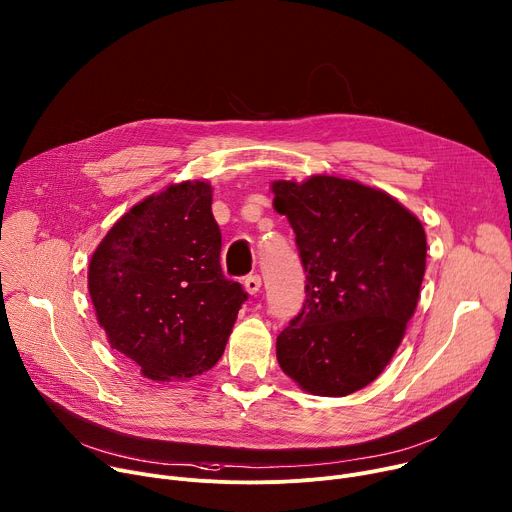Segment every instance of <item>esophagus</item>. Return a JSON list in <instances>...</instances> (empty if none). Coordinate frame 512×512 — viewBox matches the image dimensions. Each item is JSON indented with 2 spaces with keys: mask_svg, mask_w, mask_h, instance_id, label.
<instances>
[{
  "mask_svg": "<svg viewBox=\"0 0 512 512\" xmlns=\"http://www.w3.org/2000/svg\"><path fill=\"white\" fill-rule=\"evenodd\" d=\"M245 290H247V294L255 296V294L261 290V277H259V275H249V277H245Z\"/></svg>",
  "mask_w": 512,
  "mask_h": 512,
  "instance_id": "1",
  "label": "esophagus"
}]
</instances>
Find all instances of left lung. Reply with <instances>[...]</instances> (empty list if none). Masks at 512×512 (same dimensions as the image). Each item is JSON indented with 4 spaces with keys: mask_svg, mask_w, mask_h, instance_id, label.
I'll use <instances>...</instances> for the list:
<instances>
[{
    "mask_svg": "<svg viewBox=\"0 0 512 512\" xmlns=\"http://www.w3.org/2000/svg\"><path fill=\"white\" fill-rule=\"evenodd\" d=\"M271 192L306 271V302L277 337V361L308 394H353L404 339L427 267L425 228L396 198L355 179H277Z\"/></svg>",
    "mask_w": 512,
    "mask_h": 512,
    "instance_id": "obj_1",
    "label": "left lung"
}]
</instances>
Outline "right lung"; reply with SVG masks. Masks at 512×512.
<instances>
[{"instance_id": "obj_1", "label": "right lung", "mask_w": 512, "mask_h": 512, "mask_svg": "<svg viewBox=\"0 0 512 512\" xmlns=\"http://www.w3.org/2000/svg\"><path fill=\"white\" fill-rule=\"evenodd\" d=\"M220 247L212 185L196 179L134 204L91 255L100 327L145 378L188 380L224 353L247 294L222 275Z\"/></svg>"}]
</instances>
